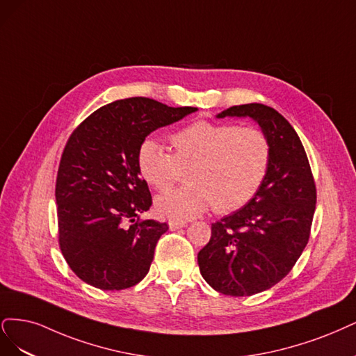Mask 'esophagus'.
I'll list each match as a JSON object with an SVG mask.
<instances>
[{
  "label": "esophagus",
  "instance_id": "esophagus-1",
  "mask_svg": "<svg viewBox=\"0 0 356 356\" xmlns=\"http://www.w3.org/2000/svg\"><path fill=\"white\" fill-rule=\"evenodd\" d=\"M186 225H188V223L183 222V220H170V222H168V226H170L171 231H176V229L185 227Z\"/></svg>",
  "mask_w": 356,
  "mask_h": 356
}]
</instances>
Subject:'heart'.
Wrapping results in <instances>:
<instances>
[{
	"label": "heart",
	"mask_w": 356,
	"mask_h": 356,
	"mask_svg": "<svg viewBox=\"0 0 356 356\" xmlns=\"http://www.w3.org/2000/svg\"><path fill=\"white\" fill-rule=\"evenodd\" d=\"M173 155L154 139L137 152L142 177L167 191L188 171V185L156 198L158 213L173 220L193 219L216 207L243 209L261 188L270 163L266 134L256 127L197 121L171 136Z\"/></svg>",
	"instance_id": "obj_1"
}]
</instances>
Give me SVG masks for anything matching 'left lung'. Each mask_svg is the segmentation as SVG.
<instances>
[{
    "instance_id": "1",
    "label": "left lung",
    "mask_w": 356,
    "mask_h": 356,
    "mask_svg": "<svg viewBox=\"0 0 356 356\" xmlns=\"http://www.w3.org/2000/svg\"><path fill=\"white\" fill-rule=\"evenodd\" d=\"M251 118L270 145L265 181L243 209L211 225L198 253L202 278L226 296H253L286 277L311 235L316 188L305 147L291 124L261 103L232 106L217 118Z\"/></svg>"
}]
</instances>
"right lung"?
Wrapping results in <instances>:
<instances>
[{
  "label": "right lung",
  "mask_w": 356,
  "mask_h": 356,
  "mask_svg": "<svg viewBox=\"0 0 356 356\" xmlns=\"http://www.w3.org/2000/svg\"><path fill=\"white\" fill-rule=\"evenodd\" d=\"M198 111L147 97L115 100L78 125L56 180L59 245L79 280L100 290H124L151 268L168 225L142 220L152 205L137 152L146 137Z\"/></svg>",
  "instance_id": "right-lung-1"
}]
</instances>
